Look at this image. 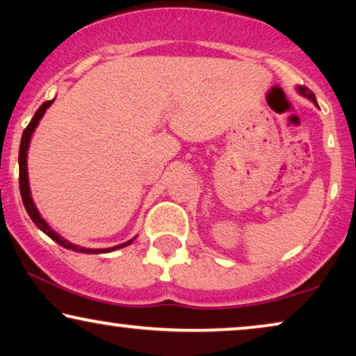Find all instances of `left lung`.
I'll use <instances>...</instances> for the list:
<instances>
[{
    "label": "left lung",
    "mask_w": 356,
    "mask_h": 356,
    "mask_svg": "<svg viewBox=\"0 0 356 356\" xmlns=\"http://www.w3.org/2000/svg\"><path fill=\"white\" fill-rule=\"evenodd\" d=\"M296 90H298L300 94L303 95V97H306V99H309L311 102H313V104L318 105V102H316V97H314V94L308 89V87H305V86H298V87H296Z\"/></svg>",
    "instance_id": "8db88e82"
}]
</instances>
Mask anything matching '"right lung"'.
Listing matches in <instances>:
<instances>
[{"mask_svg": "<svg viewBox=\"0 0 356 356\" xmlns=\"http://www.w3.org/2000/svg\"><path fill=\"white\" fill-rule=\"evenodd\" d=\"M55 100V99H53ZM53 100H48L45 104L40 105V108L35 111V115H33V118L31 120V123L26 129H24L22 133V139H21V147H19V189H21V196H22V202H24V207H26V211L29 213V217L32 218V222L35 223V225L40 228V230L45 233L51 238L53 241H56L58 245H61L63 248H66V250H71V251H76V252H84V254H102V252H110V251H115V250H120V248H124L131 245V243L134 241L129 240L126 243H121L118 246H113V248H104V250H92V248H82V246H77L74 243L67 241L66 238H63L61 235H58V233L53 230V228L48 225V223L43 220L40 212L37 211L35 204H33V199L31 196V188H29V175H27V150H29V144H31V138L33 134V131L38 126V121L42 120V116L45 115V111L48 106L53 104Z\"/></svg>", "mask_w": 356, "mask_h": 356, "instance_id": "add662e5", "label": "right lung"}]
</instances>
